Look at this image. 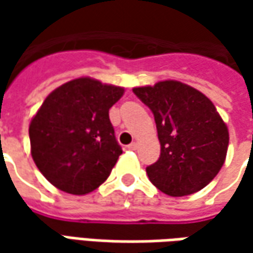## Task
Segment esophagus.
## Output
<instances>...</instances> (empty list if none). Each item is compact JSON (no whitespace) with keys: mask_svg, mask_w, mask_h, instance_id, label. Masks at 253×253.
<instances>
[{"mask_svg":"<svg viewBox=\"0 0 253 253\" xmlns=\"http://www.w3.org/2000/svg\"><path fill=\"white\" fill-rule=\"evenodd\" d=\"M136 148H138V143H136V142H132V143L128 145V149H129V151H136Z\"/></svg>","mask_w":253,"mask_h":253,"instance_id":"esophagus-1","label":"esophagus"}]
</instances>
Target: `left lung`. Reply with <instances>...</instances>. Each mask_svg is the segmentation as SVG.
I'll return each instance as SVG.
<instances>
[{
  "label": "left lung",
  "instance_id": "obj_1",
  "mask_svg": "<svg viewBox=\"0 0 253 253\" xmlns=\"http://www.w3.org/2000/svg\"><path fill=\"white\" fill-rule=\"evenodd\" d=\"M153 112L161 156L146 168L152 183L171 197L204 189L218 174L228 149V128L199 90L166 80L133 88Z\"/></svg>",
  "mask_w": 253,
  "mask_h": 253
}]
</instances>
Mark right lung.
<instances>
[{"label": "right lung", "mask_w": 253, "mask_h": 253, "mask_svg": "<svg viewBox=\"0 0 253 253\" xmlns=\"http://www.w3.org/2000/svg\"><path fill=\"white\" fill-rule=\"evenodd\" d=\"M122 87L80 77L50 92L29 125L35 165L54 187L83 196L110 176L122 153L108 111Z\"/></svg>", "instance_id": "obj_1"}]
</instances>
